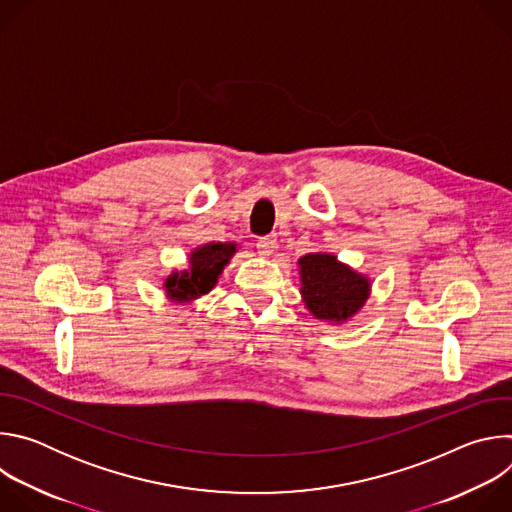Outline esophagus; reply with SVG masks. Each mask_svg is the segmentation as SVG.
<instances>
[{
	"label": "esophagus",
	"instance_id": "esophagus-1",
	"mask_svg": "<svg viewBox=\"0 0 512 512\" xmlns=\"http://www.w3.org/2000/svg\"><path fill=\"white\" fill-rule=\"evenodd\" d=\"M273 249H275V239H271V237H261V239L257 241V253H259V255L269 257V255L273 253Z\"/></svg>",
	"mask_w": 512,
	"mask_h": 512
}]
</instances>
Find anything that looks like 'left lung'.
I'll list each match as a JSON object with an SVG mask.
<instances>
[{"label": "left lung", "mask_w": 512, "mask_h": 512, "mask_svg": "<svg viewBox=\"0 0 512 512\" xmlns=\"http://www.w3.org/2000/svg\"><path fill=\"white\" fill-rule=\"evenodd\" d=\"M298 271L302 302L320 322L346 324L371 298V277L342 263L334 253H308L298 259Z\"/></svg>", "instance_id": "8db88e82"}]
</instances>
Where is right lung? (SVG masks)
Returning <instances> with one entry per match:
<instances>
[{
  "label": "right lung",
  "mask_w": 512,
  "mask_h": 512,
  "mask_svg": "<svg viewBox=\"0 0 512 512\" xmlns=\"http://www.w3.org/2000/svg\"><path fill=\"white\" fill-rule=\"evenodd\" d=\"M237 251L239 245L233 241L204 243L194 247L188 253V267L174 269L164 277L162 289L166 300L174 304H192L206 296L218 283V277H221Z\"/></svg>",
  "instance_id": "1"
}]
</instances>
